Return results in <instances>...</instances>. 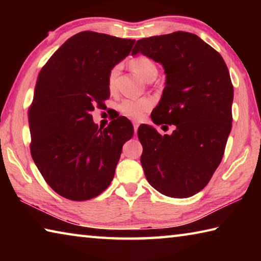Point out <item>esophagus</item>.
I'll return each instance as SVG.
<instances>
[{
    "mask_svg": "<svg viewBox=\"0 0 261 261\" xmlns=\"http://www.w3.org/2000/svg\"><path fill=\"white\" fill-rule=\"evenodd\" d=\"M138 126H139V124H138V123H134V129H135V134H136V132L137 131H138Z\"/></svg>",
    "mask_w": 261,
    "mask_h": 261,
    "instance_id": "34e87169",
    "label": "esophagus"
}]
</instances>
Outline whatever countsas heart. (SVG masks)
<instances>
[{
  "mask_svg": "<svg viewBox=\"0 0 261 261\" xmlns=\"http://www.w3.org/2000/svg\"><path fill=\"white\" fill-rule=\"evenodd\" d=\"M131 69L138 74L140 78L147 79L153 76V74H156L158 70L155 64L153 63L152 60H149L148 57L145 56H139L136 57L131 61ZM117 74V67H115L112 69V71L109 73V84L110 86L113 85L114 79L116 77ZM151 101L147 99H126L123 100L122 102L118 106V109L120 112L124 115L126 117L130 118H135V120H140V118L144 117L145 113L149 110L151 108Z\"/></svg>",
  "mask_w": 261,
  "mask_h": 261,
  "instance_id": "b5f03b06",
  "label": "heart"
}]
</instances>
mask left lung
I'll return each instance as SVG.
<instances>
[{
  "instance_id": "left-lung-1",
  "label": "left lung",
  "mask_w": 261,
  "mask_h": 261,
  "mask_svg": "<svg viewBox=\"0 0 261 261\" xmlns=\"http://www.w3.org/2000/svg\"><path fill=\"white\" fill-rule=\"evenodd\" d=\"M136 54L165 69L166 86L152 121L176 126L165 136L151 125L138 127L145 176L165 196L191 197L210 182L231 130L233 88L228 68L214 48L182 31L138 40Z\"/></svg>"
}]
</instances>
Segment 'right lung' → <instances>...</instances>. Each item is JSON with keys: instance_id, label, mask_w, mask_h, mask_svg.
Wrapping results in <instances>:
<instances>
[{"instance_id": "obj_1", "label": "right lung", "mask_w": 261, "mask_h": 261, "mask_svg": "<svg viewBox=\"0 0 261 261\" xmlns=\"http://www.w3.org/2000/svg\"><path fill=\"white\" fill-rule=\"evenodd\" d=\"M136 40L85 31L68 39L39 73L29 109L31 154L47 184L70 200L109 187L134 126L120 116L102 130L94 106L108 99L109 73Z\"/></svg>"}]
</instances>
